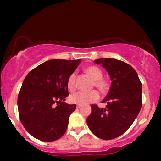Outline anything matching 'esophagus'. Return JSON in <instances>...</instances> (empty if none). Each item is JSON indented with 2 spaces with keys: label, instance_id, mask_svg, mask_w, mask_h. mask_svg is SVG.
<instances>
[{
  "label": "esophagus",
  "instance_id": "esophagus-1",
  "mask_svg": "<svg viewBox=\"0 0 161 161\" xmlns=\"http://www.w3.org/2000/svg\"><path fill=\"white\" fill-rule=\"evenodd\" d=\"M80 107H81L80 105H77V108H80Z\"/></svg>",
  "mask_w": 161,
  "mask_h": 161
}]
</instances>
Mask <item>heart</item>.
Returning a JSON list of instances; mask_svg holds the SVG:
<instances>
[{"label": "heart", "mask_w": 161, "mask_h": 161, "mask_svg": "<svg viewBox=\"0 0 161 161\" xmlns=\"http://www.w3.org/2000/svg\"><path fill=\"white\" fill-rule=\"evenodd\" d=\"M85 72L94 80V86H95V87L97 88L100 92H105L108 89V81L103 78V72L101 71L100 68L96 66H89L86 68ZM75 79L76 75L75 72L70 75L67 79V87L68 91L70 92H74L75 89ZM99 97H100V94L96 90L89 92H78L69 97V101L75 104L86 105L97 100Z\"/></svg>", "instance_id": "b5f03b06"}]
</instances>
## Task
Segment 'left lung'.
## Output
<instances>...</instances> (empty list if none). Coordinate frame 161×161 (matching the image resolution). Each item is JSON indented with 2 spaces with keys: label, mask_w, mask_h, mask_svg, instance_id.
<instances>
[{
  "label": "left lung",
  "mask_w": 161,
  "mask_h": 161,
  "mask_svg": "<svg viewBox=\"0 0 161 161\" xmlns=\"http://www.w3.org/2000/svg\"><path fill=\"white\" fill-rule=\"evenodd\" d=\"M108 72L111 86L103 103L105 108L92 105L87 125L98 138L110 140L122 135L137 117L142 105V84L130 65L114 58L94 61Z\"/></svg>",
  "instance_id": "obj_1"
}]
</instances>
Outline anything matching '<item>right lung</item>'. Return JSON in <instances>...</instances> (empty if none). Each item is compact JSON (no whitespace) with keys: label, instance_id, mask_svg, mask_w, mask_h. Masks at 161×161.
<instances>
[{"label":"right lung","instance_id":"obj_1","mask_svg":"<svg viewBox=\"0 0 161 161\" xmlns=\"http://www.w3.org/2000/svg\"><path fill=\"white\" fill-rule=\"evenodd\" d=\"M81 59H52L32 69L18 94L19 119L28 133L42 142H53L67 130L76 105L66 103L67 81Z\"/></svg>","mask_w":161,"mask_h":161}]
</instances>
